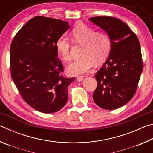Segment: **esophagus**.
Wrapping results in <instances>:
<instances>
[{
    "instance_id": "1",
    "label": "esophagus",
    "mask_w": 153,
    "mask_h": 153,
    "mask_svg": "<svg viewBox=\"0 0 153 153\" xmlns=\"http://www.w3.org/2000/svg\"><path fill=\"white\" fill-rule=\"evenodd\" d=\"M84 79V76H78L77 77V82H82L83 81V79Z\"/></svg>"
}]
</instances>
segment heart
I'll return each mask as SVG.
<instances>
[{
    "label": "heart",
    "instance_id": "1",
    "mask_svg": "<svg viewBox=\"0 0 153 153\" xmlns=\"http://www.w3.org/2000/svg\"><path fill=\"white\" fill-rule=\"evenodd\" d=\"M75 43L84 45L82 56L83 58L74 62L67 68L71 75L85 74L94 66L95 63H101L108 57L111 51V39L107 33L97 32L86 25H79L71 33ZM56 50L63 60L70 61L71 44L65 36H60L55 42Z\"/></svg>",
    "mask_w": 153,
    "mask_h": 153
}]
</instances>
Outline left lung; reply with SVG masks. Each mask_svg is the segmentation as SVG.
Wrapping results in <instances>:
<instances>
[{
	"label": "left lung",
	"instance_id": "8db88e82",
	"mask_svg": "<svg viewBox=\"0 0 153 153\" xmlns=\"http://www.w3.org/2000/svg\"><path fill=\"white\" fill-rule=\"evenodd\" d=\"M111 39L109 56L95 77L93 100L98 107L113 110L127 104L135 94L143 69L139 40L122 21L112 17L89 19Z\"/></svg>",
	"mask_w": 153,
	"mask_h": 153
}]
</instances>
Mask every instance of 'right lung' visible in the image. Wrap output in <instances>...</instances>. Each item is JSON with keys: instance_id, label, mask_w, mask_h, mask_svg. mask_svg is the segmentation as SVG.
<instances>
[{"instance_id": "right-lung-1", "label": "right lung", "mask_w": 153, "mask_h": 153, "mask_svg": "<svg viewBox=\"0 0 153 153\" xmlns=\"http://www.w3.org/2000/svg\"><path fill=\"white\" fill-rule=\"evenodd\" d=\"M69 28L65 21L36 16L19 30L10 46L13 81L23 99L40 112L61 109L68 98L67 88L76 79L63 77L55 48Z\"/></svg>"}]
</instances>
